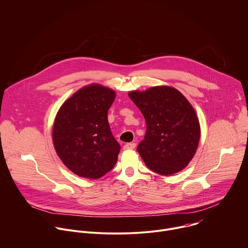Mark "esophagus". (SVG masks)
Instances as JSON below:
<instances>
[{
	"label": "esophagus",
	"instance_id": "obj_1",
	"mask_svg": "<svg viewBox=\"0 0 248 248\" xmlns=\"http://www.w3.org/2000/svg\"><path fill=\"white\" fill-rule=\"evenodd\" d=\"M136 147V143L135 142H128L124 145V149H134Z\"/></svg>",
	"mask_w": 248,
	"mask_h": 248
}]
</instances>
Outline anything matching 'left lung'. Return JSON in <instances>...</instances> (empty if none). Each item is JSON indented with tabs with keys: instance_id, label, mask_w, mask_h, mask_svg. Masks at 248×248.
<instances>
[{
	"instance_id": "1",
	"label": "left lung",
	"mask_w": 248,
	"mask_h": 248,
	"mask_svg": "<svg viewBox=\"0 0 248 248\" xmlns=\"http://www.w3.org/2000/svg\"><path fill=\"white\" fill-rule=\"evenodd\" d=\"M129 97L146 123L144 139L137 147L145 165L162 175L180 171L194 157L201 135L190 103L178 90L169 86L132 91Z\"/></svg>"
}]
</instances>
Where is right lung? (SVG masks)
Returning <instances> with one entry per match:
<instances>
[{
	"mask_svg": "<svg viewBox=\"0 0 248 248\" xmlns=\"http://www.w3.org/2000/svg\"><path fill=\"white\" fill-rule=\"evenodd\" d=\"M115 99L113 90L92 84L59 109L53 126V144L62 162L76 174L99 178L112 170L120 151L108 121Z\"/></svg>",
	"mask_w": 248,
	"mask_h": 248,
	"instance_id": "right-lung-1",
	"label": "right lung"
}]
</instances>
